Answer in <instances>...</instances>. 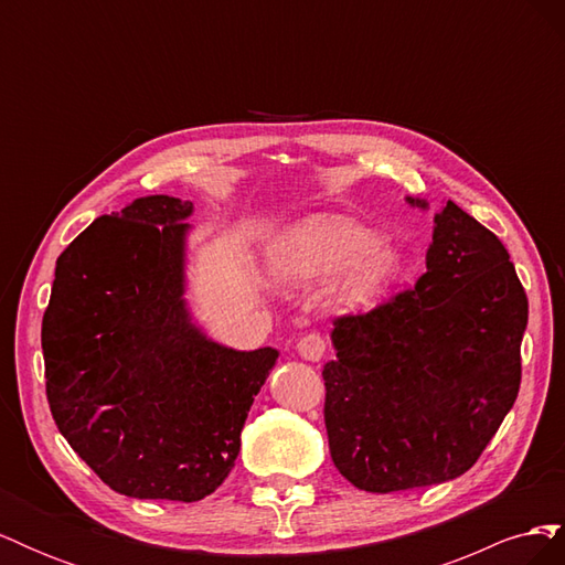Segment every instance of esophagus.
<instances>
[{
  "mask_svg": "<svg viewBox=\"0 0 565 565\" xmlns=\"http://www.w3.org/2000/svg\"><path fill=\"white\" fill-rule=\"evenodd\" d=\"M297 351H299V355L303 358V361L318 363L320 358L324 355V351H328V344H324V339L318 332H311V334H306V337L299 339Z\"/></svg>",
  "mask_w": 565,
  "mask_h": 565,
  "instance_id": "34e87169",
  "label": "esophagus"
}]
</instances>
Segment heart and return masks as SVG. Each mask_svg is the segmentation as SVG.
Segmentation results:
<instances>
[{"label": "heart", "mask_w": 565, "mask_h": 565, "mask_svg": "<svg viewBox=\"0 0 565 565\" xmlns=\"http://www.w3.org/2000/svg\"><path fill=\"white\" fill-rule=\"evenodd\" d=\"M273 280L303 285L337 276L328 301L353 313L377 303L403 270V254L372 228L341 214H316L287 226L266 249Z\"/></svg>", "instance_id": "obj_1"}]
</instances>
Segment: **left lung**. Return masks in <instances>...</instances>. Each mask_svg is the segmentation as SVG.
Listing matches in <instances>:
<instances>
[{
    "label": "left lung",
    "instance_id": "obj_1",
    "mask_svg": "<svg viewBox=\"0 0 565 565\" xmlns=\"http://www.w3.org/2000/svg\"><path fill=\"white\" fill-rule=\"evenodd\" d=\"M525 324V289L500 237L448 200L417 285L334 320L322 380L339 473L396 492L469 471L519 396Z\"/></svg>",
    "mask_w": 565,
    "mask_h": 565
}]
</instances>
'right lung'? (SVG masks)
Returning a JSON list of instances; mask_svg holds the SVG:
<instances>
[{
  "mask_svg": "<svg viewBox=\"0 0 565 565\" xmlns=\"http://www.w3.org/2000/svg\"><path fill=\"white\" fill-rule=\"evenodd\" d=\"M193 202L134 200L65 247L42 320L58 431L115 492L198 502L235 467L254 396L278 361L204 334L185 306Z\"/></svg>",
  "mask_w": 565,
  "mask_h": 565,
  "instance_id": "obj_1",
  "label": "right lung"
}]
</instances>
